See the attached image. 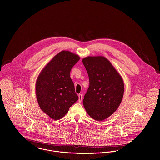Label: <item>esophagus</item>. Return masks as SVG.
I'll use <instances>...</instances> for the list:
<instances>
[{
  "instance_id": "esophagus-1",
  "label": "esophagus",
  "mask_w": 160,
  "mask_h": 160,
  "mask_svg": "<svg viewBox=\"0 0 160 160\" xmlns=\"http://www.w3.org/2000/svg\"><path fill=\"white\" fill-rule=\"evenodd\" d=\"M78 97H79V102L81 103L82 102V95L81 93H79L78 94Z\"/></svg>"
}]
</instances>
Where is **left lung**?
<instances>
[{"label": "left lung", "mask_w": 160, "mask_h": 160, "mask_svg": "<svg viewBox=\"0 0 160 160\" xmlns=\"http://www.w3.org/2000/svg\"><path fill=\"white\" fill-rule=\"evenodd\" d=\"M82 63L89 78L83 105L91 118L102 121L119 107L124 94L123 80L104 57H88L82 59Z\"/></svg>", "instance_id": "obj_1"}]
</instances>
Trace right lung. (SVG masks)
Here are the masks:
<instances>
[{
	"label": "right lung",
	"instance_id": "right-lung-1",
	"mask_svg": "<svg viewBox=\"0 0 160 160\" xmlns=\"http://www.w3.org/2000/svg\"><path fill=\"white\" fill-rule=\"evenodd\" d=\"M80 57L63 50L56 55L39 74L36 93L41 109L53 119L63 118L78 100L69 74Z\"/></svg>",
	"mask_w": 160,
	"mask_h": 160
}]
</instances>
